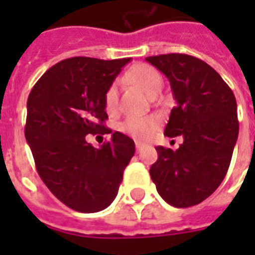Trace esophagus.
Instances as JSON below:
<instances>
[{
	"label": "esophagus",
	"instance_id": "obj_1",
	"mask_svg": "<svg viewBox=\"0 0 255 255\" xmlns=\"http://www.w3.org/2000/svg\"><path fill=\"white\" fill-rule=\"evenodd\" d=\"M144 148V145L141 143H136V151L137 152H140L141 151V149H143Z\"/></svg>",
	"mask_w": 255,
	"mask_h": 255
}]
</instances>
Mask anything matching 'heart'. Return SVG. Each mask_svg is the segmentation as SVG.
<instances>
[{"label":"heart","instance_id":"obj_1","mask_svg":"<svg viewBox=\"0 0 255 255\" xmlns=\"http://www.w3.org/2000/svg\"><path fill=\"white\" fill-rule=\"evenodd\" d=\"M127 79L141 90L147 92L149 96H153L160 91L163 86V78L155 67L139 63L129 69L127 73ZM119 91L118 85L114 83L108 87L104 95V104L107 111H114L118 107ZM159 127V119L156 116H129L123 124L122 129L136 140L151 139Z\"/></svg>","mask_w":255,"mask_h":255}]
</instances>
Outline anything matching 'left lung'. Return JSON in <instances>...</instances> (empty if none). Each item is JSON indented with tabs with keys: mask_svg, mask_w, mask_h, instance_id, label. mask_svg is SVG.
<instances>
[{
	"mask_svg": "<svg viewBox=\"0 0 255 255\" xmlns=\"http://www.w3.org/2000/svg\"><path fill=\"white\" fill-rule=\"evenodd\" d=\"M145 61L168 78L176 107L164 131L182 136L178 149L156 147L149 174L169 205H197L225 178L238 139L237 102L221 75L198 58L163 54Z\"/></svg>",
	"mask_w": 255,
	"mask_h": 255,
	"instance_id": "8db88e82",
	"label": "left lung"
}]
</instances>
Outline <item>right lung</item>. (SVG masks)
Returning <instances> with one entry per match:
<instances>
[{
	"instance_id": "right-lung-1",
	"label": "right lung",
	"mask_w": 255,
	"mask_h": 255,
	"mask_svg": "<svg viewBox=\"0 0 255 255\" xmlns=\"http://www.w3.org/2000/svg\"><path fill=\"white\" fill-rule=\"evenodd\" d=\"M131 58L102 61L74 57L50 67L27 99L25 137L38 174L71 209L95 213L115 200L123 172L135 153L128 136L114 132L100 148L90 133H110L104 95Z\"/></svg>"
}]
</instances>
